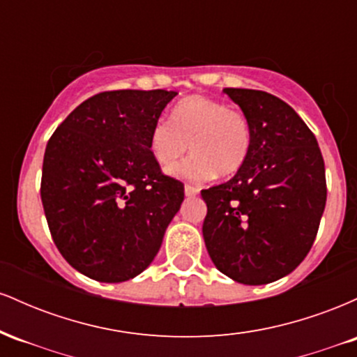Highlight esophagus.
<instances>
[{
	"label": "esophagus",
	"instance_id": "esophagus-1",
	"mask_svg": "<svg viewBox=\"0 0 357 357\" xmlns=\"http://www.w3.org/2000/svg\"><path fill=\"white\" fill-rule=\"evenodd\" d=\"M198 192H199V188L191 186V184H186V186H184V195L186 196H196Z\"/></svg>",
	"mask_w": 357,
	"mask_h": 357
}]
</instances>
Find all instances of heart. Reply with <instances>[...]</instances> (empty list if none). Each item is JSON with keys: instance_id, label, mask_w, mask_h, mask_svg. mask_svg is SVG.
<instances>
[{"instance_id": "1", "label": "heart", "mask_w": 357, "mask_h": 357, "mask_svg": "<svg viewBox=\"0 0 357 357\" xmlns=\"http://www.w3.org/2000/svg\"><path fill=\"white\" fill-rule=\"evenodd\" d=\"M149 147L162 166L173 165L195 151L169 173L190 181H204L213 174L238 173L252 147V127L240 109L204 96L188 97L174 105L171 119L154 122Z\"/></svg>"}]
</instances>
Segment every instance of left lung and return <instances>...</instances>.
<instances>
[{"label":"left lung","mask_w":357,"mask_h":357,"mask_svg":"<svg viewBox=\"0 0 357 357\" xmlns=\"http://www.w3.org/2000/svg\"><path fill=\"white\" fill-rule=\"evenodd\" d=\"M252 127L250 154L230 181L203 190V236L221 273L245 285L275 282L298 267L326 208V167L317 139L272 93L225 89Z\"/></svg>","instance_id":"left-lung-1"}]
</instances>
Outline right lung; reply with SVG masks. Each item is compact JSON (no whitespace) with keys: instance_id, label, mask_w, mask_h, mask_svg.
Segmentation results:
<instances>
[{"instance_id":"right-lung-1","label":"right lung","mask_w":357,"mask_h":357,"mask_svg":"<svg viewBox=\"0 0 357 357\" xmlns=\"http://www.w3.org/2000/svg\"><path fill=\"white\" fill-rule=\"evenodd\" d=\"M167 90H109L68 114L48 141L42 203L61 257L99 282H126L149 267L184 186L166 176L149 136Z\"/></svg>"}]
</instances>
